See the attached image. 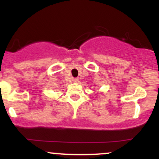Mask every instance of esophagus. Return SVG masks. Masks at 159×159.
Here are the masks:
<instances>
[{
  "instance_id": "obj_1",
  "label": "esophagus",
  "mask_w": 159,
  "mask_h": 159,
  "mask_svg": "<svg viewBox=\"0 0 159 159\" xmlns=\"http://www.w3.org/2000/svg\"><path fill=\"white\" fill-rule=\"evenodd\" d=\"M73 82L74 83H78V82H79V79H78V78H74Z\"/></svg>"
}]
</instances>
